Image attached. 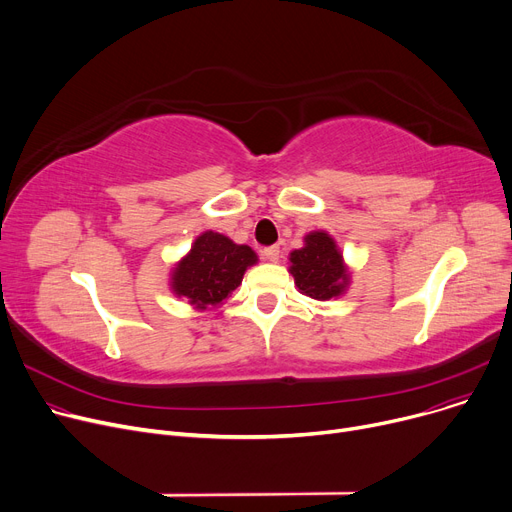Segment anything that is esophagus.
Masks as SVG:
<instances>
[{
    "instance_id": "esophagus-1",
    "label": "esophagus",
    "mask_w": 512,
    "mask_h": 512,
    "mask_svg": "<svg viewBox=\"0 0 512 512\" xmlns=\"http://www.w3.org/2000/svg\"><path fill=\"white\" fill-rule=\"evenodd\" d=\"M262 256H264L268 262H279L281 250H279V246H268V248L262 250Z\"/></svg>"
}]
</instances>
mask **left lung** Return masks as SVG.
I'll return each mask as SVG.
<instances>
[{
    "instance_id": "obj_1",
    "label": "left lung",
    "mask_w": 512,
    "mask_h": 512,
    "mask_svg": "<svg viewBox=\"0 0 512 512\" xmlns=\"http://www.w3.org/2000/svg\"><path fill=\"white\" fill-rule=\"evenodd\" d=\"M289 273L297 291L318 302L345 295L351 285V268L345 264L341 248L335 237L322 229L310 231L304 246L289 254Z\"/></svg>"
}]
</instances>
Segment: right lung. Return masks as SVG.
I'll use <instances>...</instances> for the list:
<instances>
[{"mask_svg":"<svg viewBox=\"0 0 512 512\" xmlns=\"http://www.w3.org/2000/svg\"><path fill=\"white\" fill-rule=\"evenodd\" d=\"M258 262L250 246L235 244L223 233H200L190 252L177 260L169 273V289L198 310L221 308L242 285L246 270Z\"/></svg>","mask_w":512,"mask_h":512,"instance_id":"right-lung-1","label":"right lung"}]
</instances>
